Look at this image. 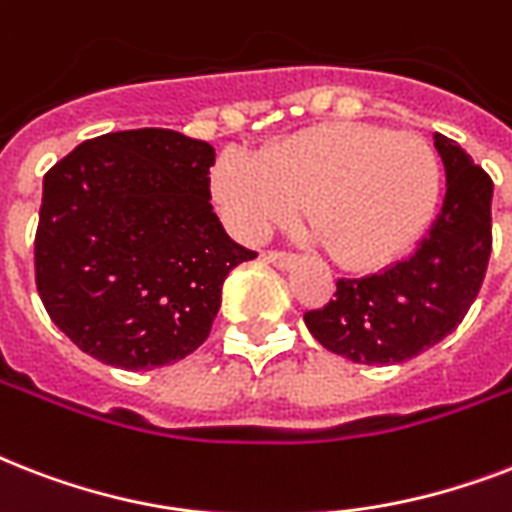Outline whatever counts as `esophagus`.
Returning <instances> with one entry per match:
<instances>
[{"mask_svg": "<svg viewBox=\"0 0 512 512\" xmlns=\"http://www.w3.org/2000/svg\"><path fill=\"white\" fill-rule=\"evenodd\" d=\"M263 260H268V263L276 265V268H281V271H289V268H295V263H297L295 255H287V252H276V249L265 252Z\"/></svg>", "mask_w": 512, "mask_h": 512, "instance_id": "1", "label": "esophagus"}]
</instances>
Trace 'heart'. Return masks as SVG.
Returning a JSON list of instances; mask_svg holds the SVG:
<instances>
[{
	"instance_id": "obj_1",
	"label": "heart",
	"mask_w": 512,
	"mask_h": 512,
	"mask_svg": "<svg viewBox=\"0 0 512 512\" xmlns=\"http://www.w3.org/2000/svg\"><path fill=\"white\" fill-rule=\"evenodd\" d=\"M441 162L412 132L329 122L273 143L260 159L225 151L212 196L241 239H263L308 201V217L337 265L374 271L420 239L436 212Z\"/></svg>"
}]
</instances>
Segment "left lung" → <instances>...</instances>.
<instances>
[{"label":"left lung","mask_w":512,"mask_h":512,"mask_svg":"<svg viewBox=\"0 0 512 512\" xmlns=\"http://www.w3.org/2000/svg\"><path fill=\"white\" fill-rule=\"evenodd\" d=\"M446 170L441 212L412 255L382 273L337 281L335 300L305 313L327 350L356 364H401L457 329L492 255V177L436 132Z\"/></svg>","instance_id":"obj_1"}]
</instances>
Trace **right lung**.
I'll use <instances>...</instances> for the list:
<instances>
[{
    "instance_id": "add662e5",
    "label": "right lung",
    "mask_w": 512,
    "mask_h": 512,
    "mask_svg": "<svg viewBox=\"0 0 512 512\" xmlns=\"http://www.w3.org/2000/svg\"><path fill=\"white\" fill-rule=\"evenodd\" d=\"M212 164L204 140L146 127L84 140L44 175L36 289L87 356L140 372L209 337L225 276L255 257L212 212Z\"/></svg>"
}]
</instances>
